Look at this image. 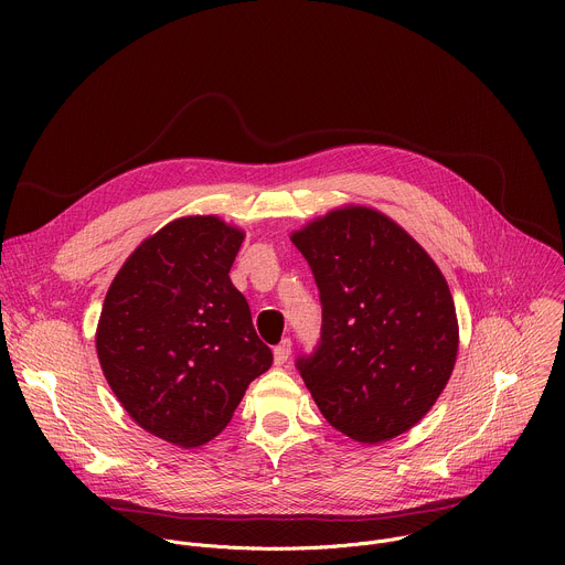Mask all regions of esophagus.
<instances>
[{
	"mask_svg": "<svg viewBox=\"0 0 565 565\" xmlns=\"http://www.w3.org/2000/svg\"><path fill=\"white\" fill-rule=\"evenodd\" d=\"M290 340H284L281 344H277L275 347V351H273V355H275V364L277 366H281V364H286L288 362V358H290Z\"/></svg>",
	"mask_w": 565,
	"mask_h": 565,
	"instance_id": "1",
	"label": "esophagus"
}]
</instances>
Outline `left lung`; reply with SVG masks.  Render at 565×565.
<instances>
[{"mask_svg":"<svg viewBox=\"0 0 565 565\" xmlns=\"http://www.w3.org/2000/svg\"><path fill=\"white\" fill-rule=\"evenodd\" d=\"M321 301V340L297 369L331 427L377 445L436 405L458 353L449 286L386 214L344 205L295 230Z\"/></svg>","mask_w":565,"mask_h":565,"instance_id":"8db88e82","label":"left lung"}]
</instances>
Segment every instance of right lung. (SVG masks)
Masks as SVG:
<instances>
[{"label":"right lung","instance_id":"1","mask_svg":"<svg viewBox=\"0 0 565 565\" xmlns=\"http://www.w3.org/2000/svg\"><path fill=\"white\" fill-rule=\"evenodd\" d=\"M244 236L214 214L174 218L127 257L98 319L96 351L118 402L183 449L218 436L273 364L230 281Z\"/></svg>","mask_w":565,"mask_h":565}]
</instances>
